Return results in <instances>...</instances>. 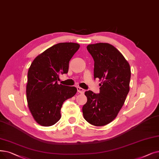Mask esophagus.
<instances>
[{"instance_id": "obj_1", "label": "esophagus", "mask_w": 159, "mask_h": 159, "mask_svg": "<svg viewBox=\"0 0 159 159\" xmlns=\"http://www.w3.org/2000/svg\"><path fill=\"white\" fill-rule=\"evenodd\" d=\"M77 91L78 92H79L80 93H84V89L83 88H80V87H77Z\"/></svg>"}]
</instances>
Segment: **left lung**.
Wrapping results in <instances>:
<instances>
[{
    "label": "left lung",
    "mask_w": 159,
    "mask_h": 159,
    "mask_svg": "<svg viewBox=\"0 0 159 159\" xmlns=\"http://www.w3.org/2000/svg\"><path fill=\"white\" fill-rule=\"evenodd\" d=\"M87 49L94 60V78L99 81L100 93L85 92L82 107L84 119L95 126H104L118 114L129 92L130 67L115 47L107 43L89 44Z\"/></svg>",
    "instance_id": "left-lung-1"
}]
</instances>
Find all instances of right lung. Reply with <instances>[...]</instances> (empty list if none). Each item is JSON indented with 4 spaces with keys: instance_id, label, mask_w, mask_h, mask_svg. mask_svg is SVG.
Instances as JSON below:
<instances>
[{
    "instance_id": "right-lung-1",
    "label": "right lung",
    "mask_w": 159,
    "mask_h": 159,
    "mask_svg": "<svg viewBox=\"0 0 159 159\" xmlns=\"http://www.w3.org/2000/svg\"><path fill=\"white\" fill-rule=\"evenodd\" d=\"M76 43H60L39 54L28 71L26 99L33 118L41 126L58 122L64 102L73 97L74 86L58 84L60 74L67 73L69 61L79 49Z\"/></svg>"
}]
</instances>
